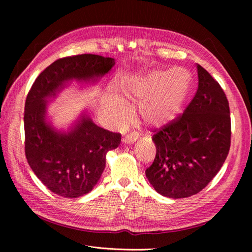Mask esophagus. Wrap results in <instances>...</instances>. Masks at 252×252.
Wrapping results in <instances>:
<instances>
[{"label": "esophagus", "instance_id": "obj_1", "mask_svg": "<svg viewBox=\"0 0 252 252\" xmlns=\"http://www.w3.org/2000/svg\"><path fill=\"white\" fill-rule=\"evenodd\" d=\"M136 139H138V136H136L135 134H129V135H126L125 138H123L122 142L125 144H130V143H134L136 141Z\"/></svg>", "mask_w": 252, "mask_h": 252}]
</instances>
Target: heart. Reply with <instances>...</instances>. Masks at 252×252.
<instances>
[{"instance_id": "heart-1", "label": "heart", "mask_w": 252, "mask_h": 252, "mask_svg": "<svg viewBox=\"0 0 252 252\" xmlns=\"http://www.w3.org/2000/svg\"><path fill=\"white\" fill-rule=\"evenodd\" d=\"M190 87V73L183 68L156 70L132 80L124 89L125 95L141 100L139 111L150 126L162 127L177 118L183 109ZM106 113L122 125L130 117L131 108L123 97L113 95L106 105Z\"/></svg>"}]
</instances>
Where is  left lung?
Wrapping results in <instances>:
<instances>
[{"label":"left lung","mask_w":252,"mask_h":252,"mask_svg":"<svg viewBox=\"0 0 252 252\" xmlns=\"http://www.w3.org/2000/svg\"><path fill=\"white\" fill-rule=\"evenodd\" d=\"M199 86L183 114L156 129L154 163L145 173L156 191L181 199L216 177L230 148L229 103L220 84L197 64Z\"/></svg>","instance_id":"8db88e82"}]
</instances>
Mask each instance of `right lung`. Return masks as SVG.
Instances as JSON below:
<instances>
[{
    "label": "right lung",
    "instance_id": "add662e5",
    "mask_svg": "<svg viewBox=\"0 0 252 252\" xmlns=\"http://www.w3.org/2000/svg\"><path fill=\"white\" fill-rule=\"evenodd\" d=\"M114 59L79 55L55 61L30 88L25 102V155L34 174L51 192L79 197L95 186L104 171L106 154L116 149L121 133L106 130L82 114L69 131L53 129L46 122L47 97L68 82H94L114 66Z\"/></svg>",
    "mask_w": 252,
    "mask_h": 252
}]
</instances>
